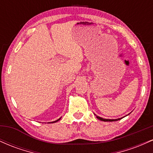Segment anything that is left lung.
I'll return each mask as SVG.
<instances>
[{
    "instance_id": "1",
    "label": "left lung",
    "mask_w": 153,
    "mask_h": 153,
    "mask_svg": "<svg viewBox=\"0 0 153 153\" xmlns=\"http://www.w3.org/2000/svg\"><path fill=\"white\" fill-rule=\"evenodd\" d=\"M96 118L99 119V120H101V121H103V122H115V121H118V120H120V119H107L101 118V117H98V116H96Z\"/></svg>"
}]
</instances>
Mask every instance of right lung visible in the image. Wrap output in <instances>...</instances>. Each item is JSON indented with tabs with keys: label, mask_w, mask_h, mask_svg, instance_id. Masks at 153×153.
Returning a JSON list of instances; mask_svg holds the SVG:
<instances>
[{
	"label": "right lung",
	"mask_w": 153,
	"mask_h": 153,
	"mask_svg": "<svg viewBox=\"0 0 153 153\" xmlns=\"http://www.w3.org/2000/svg\"><path fill=\"white\" fill-rule=\"evenodd\" d=\"M61 118H59V119H57V120H56V121H54V122H50V123H54V122H58V121L59 120V119H60Z\"/></svg>",
	"instance_id": "1"
}]
</instances>
